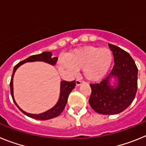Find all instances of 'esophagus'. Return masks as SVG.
<instances>
[{"label":"esophagus","instance_id":"1","mask_svg":"<svg viewBox=\"0 0 146 146\" xmlns=\"http://www.w3.org/2000/svg\"><path fill=\"white\" fill-rule=\"evenodd\" d=\"M82 83V81L80 80V79H77V80H76V86H80L81 84Z\"/></svg>","mask_w":146,"mask_h":146}]
</instances>
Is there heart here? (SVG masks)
Returning a JSON list of instances; mask_svg holds the SVG:
<instances>
[{
    "label": "heart",
    "mask_w": 146,
    "mask_h": 146,
    "mask_svg": "<svg viewBox=\"0 0 146 146\" xmlns=\"http://www.w3.org/2000/svg\"><path fill=\"white\" fill-rule=\"evenodd\" d=\"M113 55L108 48L88 46L68 54L66 61L72 68L83 69V75L89 81L96 82L108 74Z\"/></svg>",
    "instance_id": "heart-1"
}]
</instances>
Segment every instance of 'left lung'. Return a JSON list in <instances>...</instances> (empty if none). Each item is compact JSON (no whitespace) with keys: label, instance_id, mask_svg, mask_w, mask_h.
I'll return each instance as SVG.
<instances>
[{"label":"left lung","instance_id":"left-lung-1","mask_svg":"<svg viewBox=\"0 0 146 146\" xmlns=\"http://www.w3.org/2000/svg\"><path fill=\"white\" fill-rule=\"evenodd\" d=\"M115 64L109 75L99 83L91 84L89 104L98 113L115 115L123 112L134 100L137 89V67L125 50L109 44ZM112 77L117 80L114 87L109 83Z\"/></svg>","mask_w":146,"mask_h":146}]
</instances>
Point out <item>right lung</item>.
<instances>
[{
  "mask_svg": "<svg viewBox=\"0 0 146 146\" xmlns=\"http://www.w3.org/2000/svg\"><path fill=\"white\" fill-rule=\"evenodd\" d=\"M52 55L51 52H44L41 54H38V55H31V56L28 57V58L23 60V61L20 62L19 64H17L15 66V68H14V70H13L11 82H10V90H11V97H12L13 101H14L15 104H16V106L20 110V111L23 112L24 114L26 115L27 116L30 117V118H34V119L37 120H49L58 116L59 115L63 112L64 108H65L69 94L72 92V90L75 87V80L72 81V82H68V81L65 80L61 81L60 82V97H59L58 101V102L56 103V104H55L53 108H51V109H50L49 110H47V111L44 112L43 113H40V114H31V113H26L24 110H23L20 107L18 106L17 104L15 102V98H14V94H13V77H14V74H15V72H16L18 67L20 66L22 64L27 63V62L34 61H44L47 63V64H51V65H55L58 60V58H52Z\"/></svg>",
  "mask_w": 146,
  "mask_h": 146,
  "instance_id": "right-lung-1",
  "label": "right lung"
}]
</instances>
